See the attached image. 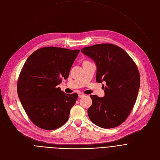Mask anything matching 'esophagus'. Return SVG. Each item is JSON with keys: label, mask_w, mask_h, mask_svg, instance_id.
<instances>
[{"label": "esophagus", "mask_w": 160, "mask_h": 160, "mask_svg": "<svg viewBox=\"0 0 160 160\" xmlns=\"http://www.w3.org/2000/svg\"><path fill=\"white\" fill-rule=\"evenodd\" d=\"M84 96H85V95H84V94H83V93L79 94V98H82V97H84Z\"/></svg>", "instance_id": "34e87169"}]
</instances>
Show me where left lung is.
Listing matches in <instances>:
<instances>
[{"instance_id": "obj_1", "label": "left lung", "mask_w": 160, "mask_h": 160, "mask_svg": "<svg viewBox=\"0 0 160 160\" xmlns=\"http://www.w3.org/2000/svg\"><path fill=\"white\" fill-rule=\"evenodd\" d=\"M81 51L95 62L97 82H106L103 97L90 96L88 116L101 128H115L127 119L136 102L140 83L138 67L125 50L112 44H98Z\"/></svg>"}]
</instances>
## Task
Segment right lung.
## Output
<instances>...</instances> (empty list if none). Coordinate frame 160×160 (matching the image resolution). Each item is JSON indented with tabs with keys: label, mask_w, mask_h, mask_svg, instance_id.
<instances>
[{
	"label": "right lung",
	"mask_w": 160,
	"mask_h": 160,
	"mask_svg": "<svg viewBox=\"0 0 160 160\" xmlns=\"http://www.w3.org/2000/svg\"><path fill=\"white\" fill-rule=\"evenodd\" d=\"M79 51L44 47L31 54L22 67L18 95L28 117L39 128L53 130L67 121L78 95L65 94L57 85L68 78Z\"/></svg>",
	"instance_id": "obj_1"
}]
</instances>
